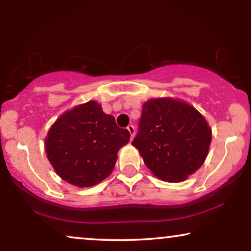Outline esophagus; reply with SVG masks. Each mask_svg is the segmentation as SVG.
<instances>
[{"instance_id": "esophagus-1", "label": "esophagus", "mask_w": 251, "mask_h": 251, "mask_svg": "<svg viewBox=\"0 0 251 251\" xmlns=\"http://www.w3.org/2000/svg\"><path fill=\"white\" fill-rule=\"evenodd\" d=\"M127 129H128L129 134H131V139H132V138L134 137V133H135L134 126H133V125H128V126H127Z\"/></svg>"}]
</instances>
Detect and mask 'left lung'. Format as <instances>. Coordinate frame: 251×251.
<instances>
[{"instance_id": "8db88e82", "label": "left lung", "mask_w": 251, "mask_h": 251, "mask_svg": "<svg viewBox=\"0 0 251 251\" xmlns=\"http://www.w3.org/2000/svg\"><path fill=\"white\" fill-rule=\"evenodd\" d=\"M139 129L132 145L155 177L179 183L203 165L211 129L189 103L158 98L143 105Z\"/></svg>"}]
</instances>
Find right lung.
Segmentation results:
<instances>
[{
	"instance_id": "add662e5",
	"label": "right lung",
	"mask_w": 251,
	"mask_h": 251,
	"mask_svg": "<svg viewBox=\"0 0 251 251\" xmlns=\"http://www.w3.org/2000/svg\"><path fill=\"white\" fill-rule=\"evenodd\" d=\"M129 142V132L118 127L101 105L88 101L63 113L46 138L51 166L67 183L87 188L107 178L116 165L118 151Z\"/></svg>"
}]
</instances>
